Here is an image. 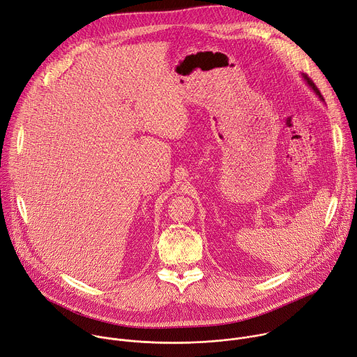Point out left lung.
<instances>
[{
    "instance_id": "left-lung-1",
    "label": "left lung",
    "mask_w": 357,
    "mask_h": 357,
    "mask_svg": "<svg viewBox=\"0 0 357 357\" xmlns=\"http://www.w3.org/2000/svg\"><path fill=\"white\" fill-rule=\"evenodd\" d=\"M302 76H303V79H305V80H307V83H308V84H310V86H311V89H312V90H314V91H315V93H317V94H318V96H319V98H321V100H324V97H322V94H321V91H319V90H318V87H317V86H315V83H314V82H312V80H311V79H310V77H308V76H305V75H302Z\"/></svg>"
}]
</instances>
